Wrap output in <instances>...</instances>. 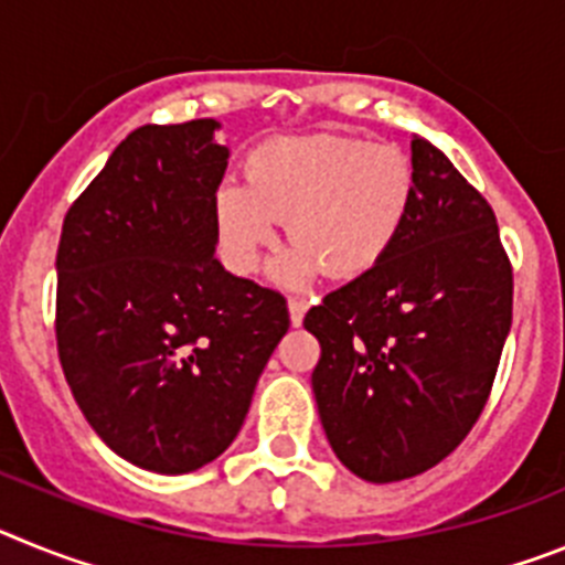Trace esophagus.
Returning <instances> with one entry per match:
<instances>
[{
  "instance_id": "esophagus-1",
  "label": "esophagus",
  "mask_w": 565,
  "mask_h": 565,
  "mask_svg": "<svg viewBox=\"0 0 565 565\" xmlns=\"http://www.w3.org/2000/svg\"><path fill=\"white\" fill-rule=\"evenodd\" d=\"M306 311H308L306 299H299V297L288 299V313H291V326L294 328L302 326V319H306Z\"/></svg>"
}]
</instances>
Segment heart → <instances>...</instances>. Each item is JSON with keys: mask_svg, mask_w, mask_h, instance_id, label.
<instances>
[{"mask_svg": "<svg viewBox=\"0 0 565 565\" xmlns=\"http://www.w3.org/2000/svg\"><path fill=\"white\" fill-rule=\"evenodd\" d=\"M246 183L214 192V228L226 266L257 271L282 221L297 243L277 268L282 282H302L326 268L353 279L387 257L411 214L416 174L393 143L353 135H277L248 152Z\"/></svg>", "mask_w": 565, "mask_h": 565, "instance_id": "heart-1", "label": "heart"}]
</instances>
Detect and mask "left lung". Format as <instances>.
Masks as SVG:
<instances>
[{
  "instance_id": "8db88e82",
  "label": "left lung",
  "mask_w": 565,
  "mask_h": 565,
  "mask_svg": "<svg viewBox=\"0 0 565 565\" xmlns=\"http://www.w3.org/2000/svg\"><path fill=\"white\" fill-rule=\"evenodd\" d=\"M413 206L396 246L306 313L311 373L339 461L371 483L422 476L481 416L512 326L495 212L441 149L413 138Z\"/></svg>"
}]
</instances>
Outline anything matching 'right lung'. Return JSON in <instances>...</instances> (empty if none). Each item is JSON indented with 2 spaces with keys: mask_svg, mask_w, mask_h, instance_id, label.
Returning a JSON list of instances; mask_svg holds the SVG:
<instances>
[{
  "mask_svg": "<svg viewBox=\"0 0 565 565\" xmlns=\"http://www.w3.org/2000/svg\"><path fill=\"white\" fill-rule=\"evenodd\" d=\"M214 118L129 132L70 206L56 342L89 427L135 467L183 476L243 427L286 337V297L214 257L228 149Z\"/></svg>",
  "mask_w": 565,
  "mask_h": 565,
  "instance_id": "add662e5",
  "label": "right lung"
}]
</instances>
